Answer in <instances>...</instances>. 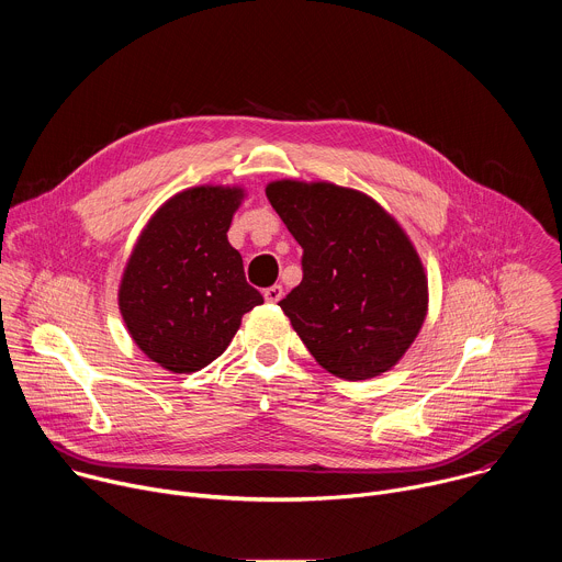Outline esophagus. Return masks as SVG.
Returning a JSON list of instances; mask_svg holds the SVG:
<instances>
[{
	"mask_svg": "<svg viewBox=\"0 0 562 562\" xmlns=\"http://www.w3.org/2000/svg\"><path fill=\"white\" fill-rule=\"evenodd\" d=\"M282 297H284V289H282L280 284H273V286L265 289V300H267V302L276 304V302H280Z\"/></svg>",
	"mask_w": 562,
	"mask_h": 562,
	"instance_id": "esophagus-1",
	"label": "esophagus"
}]
</instances>
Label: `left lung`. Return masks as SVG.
Listing matches in <instances>:
<instances>
[{
    "instance_id": "obj_1",
    "label": "left lung",
    "mask_w": 562,
    "mask_h": 562,
    "mask_svg": "<svg viewBox=\"0 0 562 562\" xmlns=\"http://www.w3.org/2000/svg\"><path fill=\"white\" fill-rule=\"evenodd\" d=\"M265 191L304 249L302 282L280 308L308 353L351 382L391 371L429 311L427 271L407 231L358 189L284 178Z\"/></svg>"
}]
</instances>
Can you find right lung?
<instances>
[{
  "label": "right lung",
  "mask_w": 562,
  "mask_h": 562,
  "mask_svg": "<svg viewBox=\"0 0 562 562\" xmlns=\"http://www.w3.org/2000/svg\"><path fill=\"white\" fill-rule=\"evenodd\" d=\"M247 189L200 184L171 195L139 231L117 306L139 351L171 373L220 358L265 297L247 282L226 231Z\"/></svg>",
  "instance_id": "obj_1"
}]
</instances>
